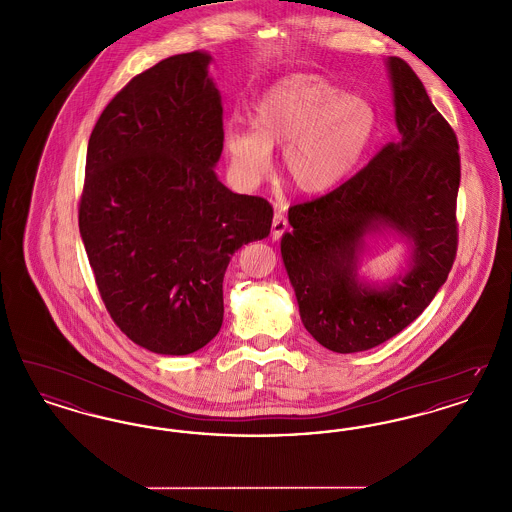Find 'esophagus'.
I'll list each match as a JSON object with an SVG mask.
<instances>
[{
  "label": "esophagus",
  "mask_w": 512,
  "mask_h": 512,
  "mask_svg": "<svg viewBox=\"0 0 512 512\" xmlns=\"http://www.w3.org/2000/svg\"><path fill=\"white\" fill-rule=\"evenodd\" d=\"M286 230H288V220L282 213H276L274 219H272V230H270L272 240H280Z\"/></svg>",
  "instance_id": "obj_1"
}]
</instances>
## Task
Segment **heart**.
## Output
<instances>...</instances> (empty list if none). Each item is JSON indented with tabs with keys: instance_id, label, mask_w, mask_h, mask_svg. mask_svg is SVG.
<instances>
[{
	"instance_id": "heart-1",
	"label": "heart",
	"mask_w": 512,
	"mask_h": 512,
	"mask_svg": "<svg viewBox=\"0 0 512 512\" xmlns=\"http://www.w3.org/2000/svg\"><path fill=\"white\" fill-rule=\"evenodd\" d=\"M374 126L365 99L317 74H293L253 103L251 126L226 122L220 144L240 188H257L272 169V149L282 147L280 172L288 184L297 194L320 195L355 171Z\"/></svg>"
}]
</instances>
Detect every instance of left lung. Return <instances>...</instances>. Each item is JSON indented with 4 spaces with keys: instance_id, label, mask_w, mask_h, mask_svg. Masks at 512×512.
<instances>
[{
    "instance_id": "8db88e82",
    "label": "left lung",
    "mask_w": 512,
    "mask_h": 512,
    "mask_svg": "<svg viewBox=\"0 0 512 512\" xmlns=\"http://www.w3.org/2000/svg\"><path fill=\"white\" fill-rule=\"evenodd\" d=\"M401 134L334 192L288 211L280 242L301 322L336 353H359L397 336L432 303L457 253L459 144L399 57L386 59ZM395 233L408 267L386 283L358 274L367 240Z\"/></svg>"
}]
</instances>
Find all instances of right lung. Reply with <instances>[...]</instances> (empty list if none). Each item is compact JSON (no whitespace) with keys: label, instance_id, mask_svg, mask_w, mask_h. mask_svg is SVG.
Segmentation results:
<instances>
[{"label":"right lung","instance_id":"add662e5","mask_svg":"<svg viewBox=\"0 0 512 512\" xmlns=\"http://www.w3.org/2000/svg\"><path fill=\"white\" fill-rule=\"evenodd\" d=\"M207 51L134 76L96 122L78 226L115 324L159 355L219 334L222 280L242 245L267 238L272 207L217 176L222 105Z\"/></svg>","mask_w":512,"mask_h":512}]
</instances>
